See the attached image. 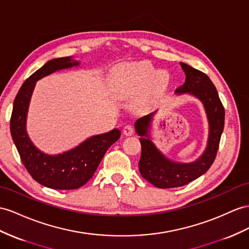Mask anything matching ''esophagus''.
<instances>
[{
  "mask_svg": "<svg viewBox=\"0 0 249 249\" xmlns=\"http://www.w3.org/2000/svg\"><path fill=\"white\" fill-rule=\"evenodd\" d=\"M133 127L131 126V125H125L124 126V128H123V133L125 136H131V135H133Z\"/></svg>",
  "mask_w": 249,
  "mask_h": 249,
  "instance_id": "esophagus-1",
  "label": "esophagus"
}]
</instances>
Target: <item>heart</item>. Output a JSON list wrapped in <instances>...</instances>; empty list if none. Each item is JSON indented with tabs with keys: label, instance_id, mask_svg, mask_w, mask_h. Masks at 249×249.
Wrapping results in <instances>:
<instances>
[{
	"label": "heart",
	"instance_id": "1",
	"mask_svg": "<svg viewBox=\"0 0 249 249\" xmlns=\"http://www.w3.org/2000/svg\"><path fill=\"white\" fill-rule=\"evenodd\" d=\"M111 83L114 90L124 97L146 91V95L152 98L166 90L169 75L148 63L129 64L114 70Z\"/></svg>",
	"mask_w": 249,
	"mask_h": 249
}]
</instances>
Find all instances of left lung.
<instances>
[{
  "mask_svg": "<svg viewBox=\"0 0 249 249\" xmlns=\"http://www.w3.org/2000/svg\"><path fill=\"white\" fill-rule=\"evenodd\" d=\"M186 79L183 86L176 93L189 94L199 100L206 113L208 123V137L205 149L193 162H179L171 160L152 142L150 129L157 110L138 119L135 129L140 136L142 146L139 161L140 174L152 185L159 188L180 187L204 175L214 161L219 148L220 139L224 128L225 111L220 101L218 91L208 76L185 63H180Z\"/></svg>",
  "mask_w": 249,
  "mask_h": 249,
  "instance_id": "obj_1",
  "label": "left lung"
}]
</instances>
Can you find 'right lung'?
<instances>
[{
  "instance_id": "add662e5",
  "label": "right lung",
  "mask_w": 249,
  "mask_h": 249,
  "mask_svg": "<svg viewBox=\"0 0 249 249\" xmlns=\"http://www.w3.org/2000/svg\"><path fill=\"white\" fill-rule=\"evenodd\" d=\"M80 65L81 62L73 56L48 61L24 82L14 102L10 120L12 140L30 176L48 188L69 190L84 185L92 178L107 149L121 136L120 129L114 128L89 137L75 147L55 155L42 151L31 141L26 124L36 82L55 71Z\"/></svg>"
}]
</instances>
